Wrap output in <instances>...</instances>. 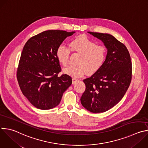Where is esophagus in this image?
Wrapping results in <instances>:
<instances>
[{"label":"esophagus","instance_id":"esophagus-1","mask_svg":"<svg viewBox=\"0 0 148 148\" xmlns=\"http://www.w3.org/2000/svg\"><path fill=\"white\" fill-rule=\"evenodd\" d=\"M72 80H73V83L74 84V83H75L76 81H78V79H77V78H75L73 77V78H72Z\"/></svg>","mask_w":148,"mask_h":148}]
</instances>
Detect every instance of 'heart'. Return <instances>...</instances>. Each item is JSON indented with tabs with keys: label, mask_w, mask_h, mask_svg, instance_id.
<instances>
[{
	"label": "heart",
	"mask_w": 148,
	"mask_h": 148,
	"mask_svg": "<svg viewBox=\"0 0 148 148\" xmlns=\"http://www.w3.org/2000/svg\"><path fill=\"white\" fill-rule=\"evenodd\" d=\"M70 50L81 55L78 66H69L64 69V73L74 77H82L85 74H92L99 70L103 66L107 55L105 46L96 45L85 35H80L69 43ZM70 50L63 45H60L56 51L59 63L63 66L68 64Z\"/></svg>",
	"instance_id": "1"
}]
</instances>
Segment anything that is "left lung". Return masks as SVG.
<instances>
[{
    "label": "left lung",
    "mask_w": 148,
    "mask_h": 148,
    "mask_svg": "<svg viewBox=\"0 0 148 148\" xmlns=\"http://www.w3.org/2000/svg\"><path fill=\"white\" fill-rule=\"evenodd\" d=\"M88 33L104 43L108 53L101 68L84 79L86 88L80 100L88 111L103 113L116 105L127 92L132 78V62L126 46L113 35Z\"/></svg>",
    "instance_id": "8db88e82"
}]
</instances>
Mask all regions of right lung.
Instances as JSON below:
<instances>
[{
    "mask_svg": "<svg viewBox=\"0 0 148 148\" xmlns=\"http://www.w3.org/2000/svg\"><path fill=\"white\" fill-rule=\"evenodd\" d=\"M74 32L45 31L31 37L25 44L17 78L22 93L35 108L49 110L57 106L72 84L69 75L58 76L62 69L56 51L63 40Z\"/></svg>",
    "mask_w": 148,
    "mask_h": 148,
    "instance_id": "add662e5",
    "label": "right lung"
}]
</instances>
